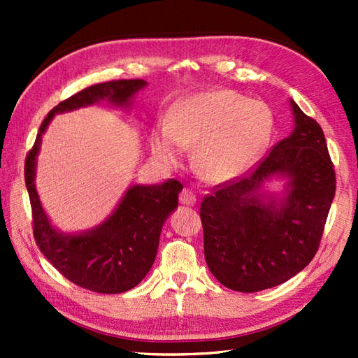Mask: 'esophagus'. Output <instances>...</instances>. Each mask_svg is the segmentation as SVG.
Segmentation results:
<instances>
[{
	"instance_id": "34e87169",
	"label": "esophagus",
	"mask_w": 358,
	"mask_h": 358,
	"mask_svg": "<svg viewBox=\"0 0 358 358\" xmlns=\"http://www.w3.org/2000/svg\"><path fill=\"white\" fill-rule=\"evenodd\" d=\"M180 203L181 204H186V206H192V204L196 203V196L192 191H189V189H183V191L180 192Z\"/></svg>"
}]
</instances>
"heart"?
Listing matches in <instances>:
<instances>
[{
    "label": "heart",
    "instance_id": "b5f03b06",
    "mask_svg": "<svg viewBox=\"0 0 358 358\" xmlns=\"http://www.w3.org/2000/svg\"><path fill=\"white\" fill-rule=\"evenodd\" d=\"M272 131V113L262 101L227 89L187 98L150 136L154 155L177 164L186 148H195V167L203 178L237 177L262 154Z\"/></svg>",
    "mask_w": 358,
    "mask_h": 358
}]
</instances>
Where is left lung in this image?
<instances>
[{
    "mask_svg": "<svg viewBox=\"0 0 358 358\" xmlns=\"http://www.w3.org/2000/svg\"><path fill=\"white\" fill-rule=\"evenodd\" d=\"M294 131L245 177L203 199L204 258L232 291L258 292L285 283L317 254L336 195V171L324 134L291 100ZM272 174L288 178L283 199L259 192Z\"/></svg>",
    "mask_w": 358,
    "mask_h": 358,
    "instance_id": "8db88e82",
    "label": "left lung"
}]
</instances>
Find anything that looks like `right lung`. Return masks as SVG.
<instances>
[{
  "label": "right lung",
  "instance_id": "1",
  "mask_svg": "<svg viewBox=\"0 0 358 358\" xmlns=\"http://www.w3.org/2000/svg\"><path fill=\"white\" fill-rule=\"evenodd\" d=\"M144 80H113L80 90L55 106L43 120L34 148L24 164L26 187L32 206L34 237L43 255L59 273L89 291L121 294L146 277L155 262L159 234L171 212L178 206L183 185L167 180L163 185L127 189L113 214L92 231L63 234L50 224L35 189L36 155L41 136L55 113L85 108L98 101L131 106V98L146 86Z\"/></svg>",
  "mask_w": 358,
  "mask_h": 358
}]
</instances>
